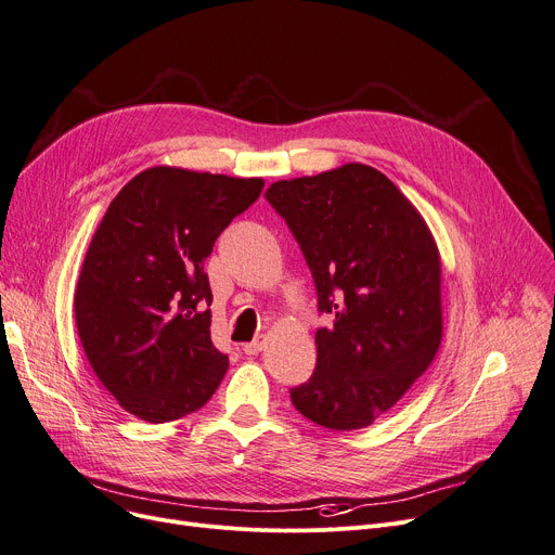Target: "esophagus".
Here are the masks:
<instances>
[{"label":"esophagus","mask_w":555,"mask_h":555,"mask_svg":"<svg viewBox=\"0 0 555 555\" xmlns=\"http://www.w3.org/2000/svg\"><path fill=\"white\" fill-rule=\"evenodd\" d=\"M263 344H266V341H263V337H256L254 341H249V344H245V346H243V352H245V354H249V357H254V354H258V352L263 350Z\"/></svg>","instance_id":"1"}]
</instances>
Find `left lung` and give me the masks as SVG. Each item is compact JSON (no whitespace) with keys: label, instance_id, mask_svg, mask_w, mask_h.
Returning <instances> with one entry per match:
<instances>
[{"label":"left lung","instance_id":"obj_1","mask_svg":"<svg viewBox=\"0 0 555 555\" xmlns=\"http://www.w3.org/2000/svg\"><path fill=\"white\" fill-rule=\"evenodd\" d=\"M266 198L306 256L319 312L332 317L314 335L312 377L289 388L294 409L332 430L371 426L441 344L435 241L411 201L367 165L279 180Z\"/></svg>","mask_w":555,"mask_h":555}]
</instances>
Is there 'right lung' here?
<instances>
[{
    "label": "right lung",
    "mask_w": 555,
    "mask_h": 555,
    "mask_svg": "<svg viewBox=\"0 0 555 555\" xmlns=\"http://www.w3.org/2000/svg\"><path fill=\"white\" fill-rule=\"evenodd\" d=\"M263 184L154 167L111 201L73 308L93 373L127 413L163 424L216 392L230 361L211 344L205 258Z\"/></svg>",
    "instance_id": "1"
}]
</instances>
